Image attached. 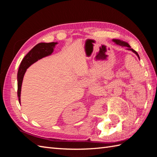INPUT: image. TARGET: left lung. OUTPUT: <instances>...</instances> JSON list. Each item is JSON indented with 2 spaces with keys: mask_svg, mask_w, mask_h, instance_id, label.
Wrapping results in <instances>:
<instances>
[{
  "mask_svg": "<svg viewBox=\"0 0 157 157\" xmlns=\"http://www.w3.org/2000/svg\"><path fill=\"white\" fill-rule=\"evenodd\" d=\"M112 41L113 42H115L117 45H119V46H125V47H127V50H128V51H131L134 53H135V54L137 55L138 58L140 59V56H139V55L138 54V52H136V51H134V50L133 49V48H132L131 46H129V44H128V42H126L125 41H123V40H119V39H113Z\"/></svg>",
  "mask_w": 157,
  "mask_h": 157,
  "instance_id": "8db88e82",
  "label": "left lung"
}]
</instances>
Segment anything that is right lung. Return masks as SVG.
Instances as JSON below:
<instances>
[{
	"mask_svg": "<svg viewBox=\"0 0 157 157\" xmlns=\"http://www.w3.org/2000/svg\"><path fill=\"white\" fill-rule=\"evenodd\" d=\"M58 42H40L36 44L24 58L20 64L17 73V96L19 98V104H21V86L26 70L34 63L38 61V60L51 55L54 51L55 46Z\"/></svg>",
	"mask_w": 157,
	"mask_h": 157,
	"instance_id": "add662e5",
	"label": "right lung"
}]
</instances>
